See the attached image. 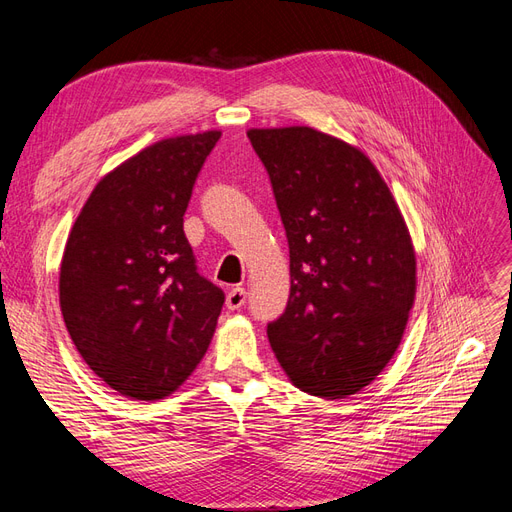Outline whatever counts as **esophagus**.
<instances>
[{
	"label": "esophagus",
	"mask_w": 512,
	"mask_h": 512,
	"mask_svg": "<svg viewBox=\"0 0 512 512\" xmlns=\"http://www.w3.org/2000/svg\"><path fill=\"white\" fill-rule=\"evenodd\" d=\"M245 299H247V292L243 288H232L226 294V307L228 309H239V307L245 305Z\"/></svg>",
	"instance_id": "1"
}]
</instances>
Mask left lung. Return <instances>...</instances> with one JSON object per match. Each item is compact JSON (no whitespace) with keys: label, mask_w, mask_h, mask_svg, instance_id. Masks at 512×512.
<instances>
[{"label":"left lung","mask_w":512,"mask_h":512,"mask_svg":"<svg viewBox=\"0 0 512 512\" xmlns=\"http://www.w3.org/2000/svg\"><path fill=\"white\" fill-rule=\"evenodd\" d=\"M290 247L286 312L271 348L303 393H359L393 359L416 297V254L365 153L309 126L250 128Z\"/></svg>","instance_id":"left-lung-1"}]
</instances>
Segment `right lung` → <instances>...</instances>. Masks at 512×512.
<instances>
[{"instance_id":"obj_1","label":"right lung","mask_w":512,"mask_h":512,"mask_svg":"<svg viewBox=\"0 0 512 512\" xmlns=\"http://www.w3.org/2000/svg\"><path fill=\"white\" fill-rule=\"evenodd\" d=\"M220 136L162 138L121 162L96 183L68 235L61 314L83 361L119 395L175 393L218 327L224 292L196 273L183 213Z\"/></svg>"}]
</instances>
